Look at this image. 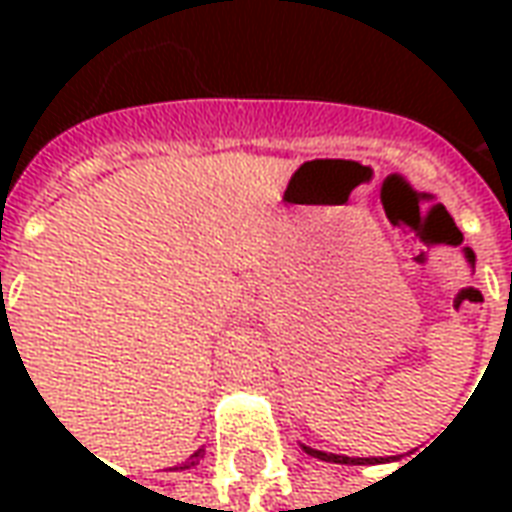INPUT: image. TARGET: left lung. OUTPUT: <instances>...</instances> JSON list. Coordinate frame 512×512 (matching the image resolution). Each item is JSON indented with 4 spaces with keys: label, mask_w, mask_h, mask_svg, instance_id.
I'll use <instances>...</instances> for the list:
<instances>
[{
    "label": "left lung",
    "mask_w": 512,
    "mask_h": 512,
    "mask_svg": "<svg viewBox=\"0 0 512 512\" xmlns=\"http://www.w3.org/2000/svg\"><path fill=\"white\" fill-rule=\"evenodd\" d=\"M307 455L312 458H321V461H334V463H356V466H362V463H381L378 458H345V455H332V452H321V450H310V447H304Z\"/></svg>",
    "instance_id": "left-lung-1"
}]
</instances>
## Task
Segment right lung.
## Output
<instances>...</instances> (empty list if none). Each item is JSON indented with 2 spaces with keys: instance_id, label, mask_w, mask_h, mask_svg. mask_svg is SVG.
<instances>
[{
  "instance_id": "1",
  "label": "right lung",
  "mask_w": 512,
  "mask_h": 512,
  "mask_svg": "<svg viewBox=\"0 0 512 512\" xmlns=\"http://www.w3.org/2000/svg\"><path fill=\"white\" fill-rule=\"evenodd\" d=\"M200 458H202V450H197V452H194V455H191L189 461H186V463H183V466H180V469H191L194 463H200Z\"/></svg>"
}]
</instances>
